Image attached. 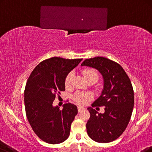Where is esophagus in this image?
Masks as SVG:
<instances>
[{
	"label": "esophagus",
	"instance_id": "esophagus-1",
	"mask_svg": "<svg viewBox=\"0 0 152 152\" xmlns=\"http://www.w3.org/2000/svg\"><path fill=\"white\" fill-rule=\"evenodd\" d=\"M85 110V107H81V106H78V110L79 112H80L81 111H83V110Z\"/></svg>",
	"mask_w": 152,
	"mask_h": 152
}]
</instances>
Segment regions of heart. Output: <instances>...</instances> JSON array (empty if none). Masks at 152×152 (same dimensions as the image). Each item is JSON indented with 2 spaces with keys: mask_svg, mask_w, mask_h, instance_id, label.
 <instances>
[{
  "mask_svg": "<svg viewBox=\"0 0 152 152\" xmlns=\"http://www.w3.org/2000/svg\"><path fill=\"white\" fill-rule=\"evenodd\" d=\"M83 74L86 80H87L89 78H93V77H97L98 78L97 72L93 69H85L83 71ZM74 76V73L72 72H69L67 74L66 80H65V85L66 87H69L71 85L72 78ZM74 100L80 105H85L91 99V96L87 93H85L83 92H77L74 95Z\"/></svg>",
  "mask_w": 152,
  "mask_h": 152,
  "instance_id": "1",
  "label": "heart"
}]
</instances>
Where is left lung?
Wrapping results in <instances>:
<instances>
[{"instance_id": "8db88e82", "label": "left lung", "mask_w": 152, "mask_h": 152, "mask_svg": "<svg viewBox=\"0 0 152 152\" xmlns=\"http://www.w3.org/2000/svg\"><path fill=\"white\" fill-rule=\"evenodd\" d=\"M81 66L97 69L103 79L102 94L92 107L104 106L105 112L87 108L91 114L86 123L88 135L98 143H110L123 133L131 119L134 107L131 82L120 64L105 57L85 59Z\"/></svg>"}]
</instances>
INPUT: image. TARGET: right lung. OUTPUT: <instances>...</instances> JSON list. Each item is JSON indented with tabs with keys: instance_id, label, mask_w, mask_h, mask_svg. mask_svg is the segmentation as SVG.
<instances>
[{
	"instance_id": "obj_1",
	"label": "right lung",
	"mask_w": 152,
	"mask_h": 152,
	"mask_svg": "<svg viewBox=\"0 0 152 152\" xmlns=\"http://www.w3.org/2000/svg\"><path fill=\"white\" fill-rule=\"evenodd\" d=\"M82 60L51 57L40 62L28 79L24 91L26 116L34 132L46 143H61L69 136L77 107L67 103L60 110L53 102L65 91L67 74Z\"/></svg>"
}]
</instances>
